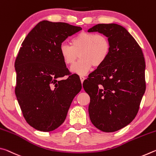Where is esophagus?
Segmentation results:
<instances>
[{
	"mask_svg": "<svg viewBox=\"0 0 156 156\" xmlns=\"http://www.w3.org/2000/svg\"><path fill=\"white\" fill-rule=\"evenodd\" d=\"M80 81H81V83H83V81L84 80V79H85V77H84V76H80Z\"/></svg>",
	"mask_w": 156,
	"mask_h": 156,
	"instance_id": "obj_1",
	"label": "esophagus"
}]
</instances>
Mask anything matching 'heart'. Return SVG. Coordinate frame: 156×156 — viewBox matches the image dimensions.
Wrapping results in <instances>:
<instances>
[{
	"label": "heart",
	"instance_id": "obj_1",
	"mask_svg": "<svg viewBox=\"0 0 156 156\" xmlns=\"http://www.w3.org/2000/svg\"><path fill=\"white\" fill-rule=\"evenodd\" d=\"M71 44H60L59 54L67 65H73L80 56V59L71 67L72 72L78 75L87 74L93 66L99 67L103 65L112 48L109 39L104 34L87 31L76 34Z\"/></svg>",
	"mask_w": 156,
	"mask_h": 156
}]
</instances>
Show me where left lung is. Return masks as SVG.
Masks as SVG:
<instances>
[{"label": "left lung", "mask_w": 156, "mask_h": 156, "mask_svg": "<svg viewBox=\"0 0 156 156\" xmlns=\"http://www.w3.org/2000/svg\"><path fill=\"white\" fill-rule=\"evenodd\" d=\"M109 39L107 60L89 75L83 88L90 97L89 113L97 129L114 132L128 125L138 112L146 89L145 62L141 47L119 25L98 24L88 32Z\"/></svg>", "instance_id": "obj_1"}]
</instances>
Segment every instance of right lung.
I'll return each mask as SVG.
<instances>
[{
    "label": "right lung",
    "mask_w": 156,
    "mask_h": 156,
    "mask_svg": "<svg viewBox=\"0 0 156 156\" xmlns=\"http://www.w3.org/2000/svg\"><path fill=\"white\" fill-rule=\"evenodd\" d=\"M82 28L66 23L43 20L26 36L15 60V94L23 117L41 131L58 127L73 99L82 89L78 76L71 74L59 54V46ZM68 76L62 80L60 77Z\"/></svg>",
    "instance_id": "right-lung-1"
}]
</instances>
